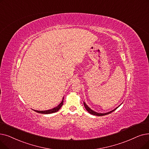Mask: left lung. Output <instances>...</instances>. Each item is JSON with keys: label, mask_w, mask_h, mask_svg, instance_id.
Segmentation results:
<instances>
[{"label": "left lung", "mask_w": 149, "mask_h": 149, "mask_svg": "<svg viewBox=\"0 0 149 149\" xmlns=\"http://www.w3.org/2000/svg\"><path fill=\"white\" fill-rule=\"evenodd\" d=\"M83 104H84V106H85V107L86 110H87L90 114H93V115H95V116H105V115L108 114H109V113H111L113 112L114 110H116V109L119 107H117L116 108H115L114 109H113V110H112V111H109V112H108V113H97V112L94 111L93 110H92V109H91L84 102H83Z\"/></svg>", "instance_id": "1"}]
</instances>
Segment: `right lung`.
<instances>
[{
	"mask_svg": "<svg viewBox=\"0 0 149 149\" xmlns=\"http://www.w3.org/2000/svg\"><path fill=\"white\" fill-rule=\"evenodd\" d=\"M64 99V97H63ZM63 99L62 100V102L60 103V104L58 105L57 107L51 109H49V110H46V111H38V110H34L35 111L39 113H41V114H51L53 113H55L56 111H58L60 109V108L62 107L63 104Z\"/></svg>",
	"mask_w": 149,
	"mask_h": 149,
	"instance_id": "add662e5",
	"label": "right lung"
}]
</instances>
